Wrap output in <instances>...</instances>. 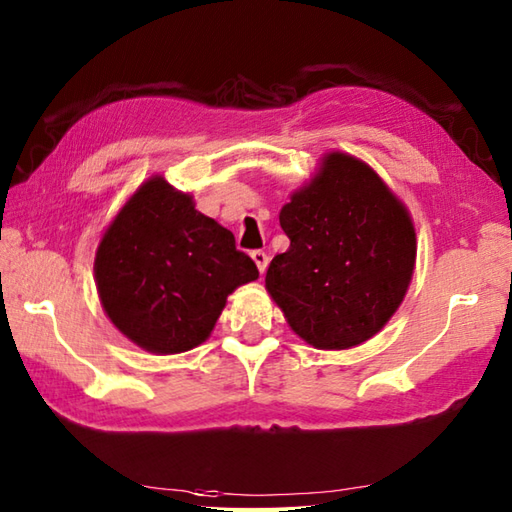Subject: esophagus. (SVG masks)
I'll list each match as a JSON object with an SVG mask.
<instances>
[{
  "instance_id": "34e87169",
  "label": "esophagus",
  "mask_w": 512,
  "mask_h": 512,
  "mask_svg": "<svg viewBox=\"0 0 512 512\" xmlns=\"http://www.w3.org/2000/svg\"><path fill=\"white\" fill-rule=\"evenodd\" d=\"M250 257H253V262L257 264V268H259V273H266V268H268V255L264 253V250H253V253H250Z\"/></svg>"
}]
</instances>
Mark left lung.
<instances>
[{"instance_id": "1", "label": "left lung", "mask_w": 512, "mask_h": 512, "mask_svg": "<svg viewBox=\"0 0 512 512\" xmlns=\"http://www.w3.org/2000/svg\"><path fill=\"white\" fill-rule=\"evenodd\" d=\"M291 239L266 273L288 327L315 349H351L398 311L416 264L410 210L374 167L327 152L280 210Z\"/></svg>"}]
</instances>
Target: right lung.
<instances>
[{"instance_id":"add662e5","label":"right lung","mask_w":512,"mask_h":512,"mask_svg":"<svg viewBox=\"0 0 512 512\" xmlns=\"http://www.w3.org/2000/svg\"><path fill=\"white\" fill-rule=\"evenodd\" d=\"M94 277L111 324L136 347L172 356L206 342L228 295L259 271L190 192L154 174L102 232Z\"/></svg>"}]
</instances>
